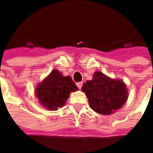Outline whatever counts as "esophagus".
Instances as JSON below:
<instances>
[{
	"label": "esophagus",
	"mask_w": 153,
	"mask_h": 153,
	"mask_svg": "<svg viewBox=\"0 0 153 153\" xmlns=\"http://www.w3.org/2000/svg\"><path fill=\"white\" fill-rule=\"evenodd\" d=\"M82 85H83V82H82V81H81V82H77V83H76V85H77V87L79 88V89H81Z\"/></svg>",
	"instance_id": "esophagus-1"
}]
</instances>
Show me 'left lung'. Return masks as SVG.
Masks as SVG:
<instances>
[{
	"label": "left lung",
	"mask_w": 153,
	"mask_h": 153,
	"mask_svg": "<svg viewBox=\"0 0 153 153\" xmlns=\"http://www.w3.org/2000/svg\"><path fill=\"white\" fill-rule=\"evenodd\" d=\"M89 99V106L101 114H111L124 105L128 97L125 83L114 80L101 72H95L91 81L82 86Z\"/></svg>",
	"instance_id": "left-lung-1"
}]
</instances>
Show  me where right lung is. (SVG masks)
Listing matches in <instances>:
<instances>
[{"instance_id":"add662e5","label":"right lung","mask_w":153,"mask_h":153,"mask_svg":"<svg viewBox=\"0 0 153 153\" xmlns=\"http://www.w3.org/2000/svg\"><path fill=\"white\" fill-rule=\"evenodd\" d=\"M78 90L69 76H64L54 69L35 89L36 97L41 105L50 111L63 107L71 92Z\"/></svg>"}]
</instances>
